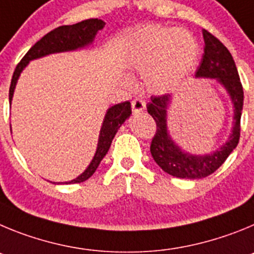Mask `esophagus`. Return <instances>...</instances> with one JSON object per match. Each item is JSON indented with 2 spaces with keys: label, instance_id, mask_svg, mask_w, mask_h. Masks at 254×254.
Returning a JSON list of instances; mask_svg holds the SVG:
<instances>
[{
  "label": "esophagus",
  "instance_id": "1",
  "mask_svg": "<svg viewBox=\"0 0 254 254\" xmlns=\"http://www.w3.org/2000/svg\"><path fill=\"white\" fill-rule=\"evenodd\" d=\"M131 109L134 114L140 113V111H143L145 109V101L141 99H134L131 101Z\"/></svg>",
  "mask_w": 254,
  "mask_h": 254
}]
</instances>
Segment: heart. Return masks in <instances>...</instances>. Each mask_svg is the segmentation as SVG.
<instances>
[{"mask_svg":"<svg viewBox=\"0 0 254 254\" xmlns=\"http://www.w3.org/2000/svg\"><path fill=\"white\" fill-rule=\"evenodd\" d=\"M196 39L185 30L149 27L138 34L127 53V68L144 73L150 91L166 92L187 76L198 58Z\"/></svg>","mask_w":254,"mask_h":254,"instance_id":"b5f03b06","label":"heart"}]
</instances>
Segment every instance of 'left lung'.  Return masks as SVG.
I'll list each match as a JSON object with an SVG mask.
<instances>
[{
    "label": "left lung",
    "mask_w": 254,
    "mask_h": 254,
    "mask_svg": "<svg viewBox=\"0 0 254 254\" xmlns=\"http://www.w3.org/2000/svg\"><path fill=\"white\" fill-rule=\"evenodd\" d=\"M202 35L205 42L204 54L195 76L197 78H215L223 84V87L229 93L234 107V127L227 143L215 152L205 155L190 154L178 147L167 130V107L170 105L171 95L166 93L162 96H152L150 102L147 105V110L154 119L157 130L150 143V153L155 163L164 172L177 178L197 180L214 173L238 145L241 136L244 95L234 59L227 47L211 33L204 29Z\"/></svg>",
    "instance_id": "1"
}]
</instances>
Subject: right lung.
<instances>
[{
    "label": "right lung",
    "instance_id": "1",
    "mask_svg": "<svg viewBox=\"0 0 254 254\" xmlns=\"http://www.w3.org/2000/svg\"><path fill=\"white\" fill-rule=\"evenodd\" d=\"M104 26L105 22L102 20L88 19L83 20L81 22H77V24L59 26L50 31V33H48L47 35L43 36L39 42H36L29 49V52L25 54L19 64L16 65L12 79H11L10 92H8L10 104L12 101L13 91H15L20 73L26 67L29 62L36 58H42V57L48 56V54L69 52V50H76L79 49V48L87 47V45H90L93 42L97 31L101 30ZM130 114H131V105H130L129 101L114 105V106H111L107 110L104 123H102L101 130H100L97 149H96L92 162H91L90 166L86 168V171L81 176L69 181V184H79V182L86 181L95 173L99 164L101 163L102 158L106 155L107 150L110 148L114 136L118 132L119 127H122L123 123L129 118Z\"/></svg>",
    "mask_w": 254,
    "mask_h": 254
}]
</instances>
